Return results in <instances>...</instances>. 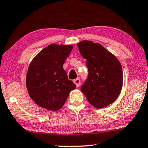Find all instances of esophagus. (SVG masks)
Listing matches in <instances>:
<instances>
[{
	"label": "esophagus",
	"instance_id": "1",
	"mask_svg": "<svg viewBox=\"0 0 148 148\" xmlns=\"http://www.w3.org/2000/svg\"><path fill=\"white\" fill-rule=\"evenodd\" d=\"M74 84H76V86H77V87H79L80 85V78H76L74 80Z\"/></svg>",
	"mask_w": 148,
	"mask_h": 148
}]
</instances>
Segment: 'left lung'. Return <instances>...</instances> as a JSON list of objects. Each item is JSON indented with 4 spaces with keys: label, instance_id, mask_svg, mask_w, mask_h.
Masks as SVG:
<instances>
[{
    "label": "left lung",
    "instance_id": "left-lung-1",
    "mask_svg": "<svg viewBox=\"0 0 148 148\" xmlns=\"http://www.w3.org/2000/svg\"><path fill=\"white\" fill-rule=\"evenodd\" d=\"M78 47L88 72L81 91L94 107H106L117 99L123 87L121 63L99 43L83 40Z\"/></svg>",
    "mask_w": 148,
    "mask_h": 148
}]
</instances>
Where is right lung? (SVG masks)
Returning <instances> with one entry per match:
<instances>
[{"label":"right lung","instance_id":"obj_1","mask_svg":"<svg viewBox=\"0 0 148 148\" xmlns=\"http://www.w3.org/2000/svg\"><path fill=\"white\" fill-rule=\"evenodd\" d=\"M72 48V45H50L32 61L26 86L29 96L38 106L52 111L59 110L70 92L76 88L63 68Z\"/></svg>","mask_w":148,"mask_h":148}]
</instances>
